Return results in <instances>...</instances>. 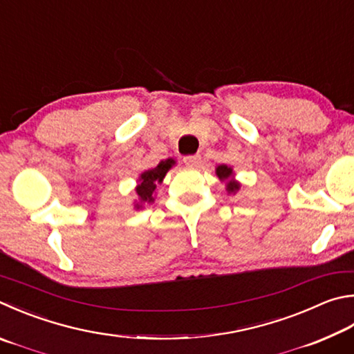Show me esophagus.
I'll use <instances>...</instances> for the list:
<instances>
[{"instance_id":"obj_1","label":"esophagus","mask_w":354,"mask_h":354,"mask_svg":"<svg viewBox=\"0 0 354 354\" xmlns=\"http://www.w3.org/2000/svg\"><path fill=\"white\" fill-rule=\"evenodd\" d=\"M184 164L187 167H198L199 162H201V156L199 155H190V156H185L184 159Z\"/></svg>"}]
</instances>
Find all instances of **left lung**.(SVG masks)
Listing matches in <instances>:
<instances>
[{
	"instance_id": "8db88e82",
	"label": "left lung",
	"mask_w": 354,
	"mask_h": 354,
	"mask_svg": "<svg viewBox=\"0 0 354 354\" xmlns=\"http://www.w3.org/2000/svg\"><path fill=\"white\" fill-rule=\"evenodd\" d=\"M215 171H216V176L220 178L221 181H226L227 194H234L235 195L236 192L240 190V183L235 181V179H234V170L230 169V167L221 164V165L216 167Z\"/></svg>"
}]
</instances>
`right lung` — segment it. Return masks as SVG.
Masks as SVG:
<instances>
[{
  "label": "right lung",
  "instance_id": "add662e5",
  "mask_svg": "<svg viewBox=\"0 0 354 354\" xmlns=\"http://www.w3.org/2000/svg\"><path fill=\"white\" fill-rule=\"evenodd\" d=\"M175 164H176L175 159H171V158L160 160L155 169L147 170L139 176V184L136 187V194H138L139 201L134 204V207L142 209V205L145 203L151 204L153 201H155L156 185L164 181L167 171H169Z\"/></svg>",
  "mask_w": 354,
  "mask_h": 354
}]
</instances>
